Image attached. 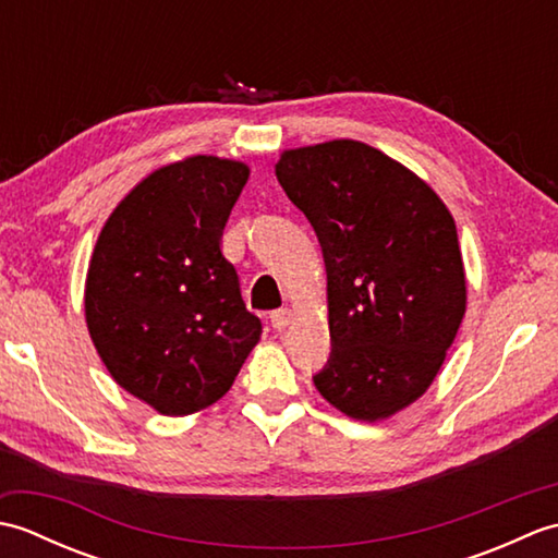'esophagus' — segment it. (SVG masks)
I'll list each match as a JSON object with an SVG mask.
<instances>
[{"instance_id": "34e87169", "label": "esophagus", "mask_w": 558, "mask_h": 558, "mask_svg": "<svg viewBox=\"0 0 558 558\" xmlns=\"http://www.w3.org/2000/svg\"><path fill=\"white\" fill-rule=\"evenodd\" d=\"M290 322H292V312L290 310H278V312L270 314V324H272V328H276V330L288 328Z\"/></svg>"}]
</instances>
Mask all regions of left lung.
<instances>
[{"instance_id":"left-lung-1","label":"left lung","mask_w":558,"mask_h":558,"mask_svg":"<svg viewBox=\"0 0 558 558\" xmlns=\"http://www.w3.org/2000/svg\"><path fill=\"white\" fill-rule=\"evenodd\" d=\"M276 177L326 260L330 354L314 386L352 420H388L426 393L465 316L456 220L362 141L282 150Z\"/></svg>"}]
</instances>
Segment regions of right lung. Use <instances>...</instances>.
Wrapping results in <instances>:
<instances>
[{
    "instance_id": "right-lung-1",
    "label": "right lung",
    "mask_w": 558,
    "mask_h": 558,
    "mask_svg": "<svg viewBox=\"0 0 558 558\" xmlns=\"http://www.w3.org/2000/svg\"><path fill=\"white\" fill-rule=\"evenodd\" d=\"M248 165L192 156L150 172L117 206L93 248L86 324L126 393L168 417L220 400L260 338L222 230Z\"/></svg>"
}]
</instances>
